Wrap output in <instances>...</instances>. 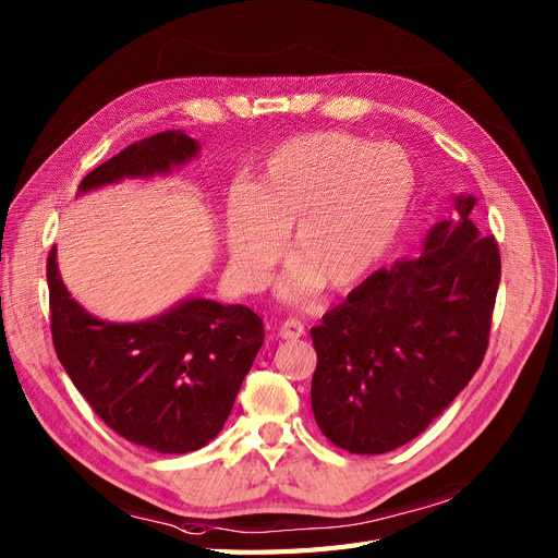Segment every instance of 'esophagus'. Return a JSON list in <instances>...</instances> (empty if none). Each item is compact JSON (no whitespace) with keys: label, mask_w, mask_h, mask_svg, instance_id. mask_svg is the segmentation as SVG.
Segmentation results:
<instances>
[{"label":"esophagus","mask_w":558,"mask_h":558,"mask_svg":"<svg viewBox=\"0 0 558 558\" xmlns=\"http://www.w3.org/2000/svg\"><path fill=\"white\" fill-rule=\"evenodd\" d=\"M303 333H305L303 322H299V319H294V317L284 319L282 325L278 327V336H280L282 340H299Z\"/></svg>","instance_id":"obj_1"}]
</instances>
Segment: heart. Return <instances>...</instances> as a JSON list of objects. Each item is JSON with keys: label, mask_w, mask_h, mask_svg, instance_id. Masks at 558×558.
<instances>
[{"label": "heart", "mask_w": 558, "mask_h": 558, "mask_svg": "<svg viewBox=\"0 0 558 558\" xmlns=\"http://www.w3.org/2000/svg\"><path fill=\"white\" fill-rule=\"evenodd\" d=\"M417 171L399 146L343 132L294 138L266 157L250 192L227 204L229 262L239 282L257 290L282 255L294 264L280 290L299 299L319 282L354 284L397 236Z\"/></svg>", "instance_id": "b5f03b06"}]
</instances>
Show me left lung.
Here are the masks:
<instances>
[{
	"mask_svg": "<svg viewBox=\"0 0 558 558\" xmlns=\"http://www.w3.org/2000/svg\"><path fill=\"white\" fill-rule=\"evenodd\" d=\"M473 206L459 196L457 218L430 227L415 259L375 271L311 329L313 412L336 447L385 454L410 442L480 368L500 255Z\"/></svg>",
	"mask_w": 558,
	"mask_h": 558,
	"instance_id": "8db88e82",
	"label": "left lung"
}]
</instances>
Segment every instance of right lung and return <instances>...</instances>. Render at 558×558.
<instances>
[{
  "label": "right lung",
  "mask_w": 558,
  "mask_h": 558,
  "mask_svg": "<svg viewBox=\"0 0 558 558\" xmlns=\"http://www.w3.org/2000/svg\"><path fill=\"white\" fill-rule=\"evenodd\" d=\"M199 153L183 132H159L89 171L78 192L122 178L165 175ZM50 333L60 364L118 436L161 454H187L220 434L264 343L247 305L185 299L146 322H104L71 299L56 247L46 264Z\"/></svg>",
  "instance_id": "right-lung-1"
}]
</instances>
